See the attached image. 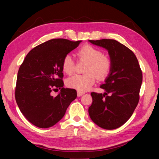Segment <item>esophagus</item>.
Segmentation results:
<instances>
[{
    "mask_svg": "<svg viewBox=\"0 0 159 159\" xmlns=\"http://www.w3.org/2000/svg\"><path fill=\"white\" fill-rule=\"evenodd\" d=\"M84 94H85V93L81 92V91H77V95H78V97L82 96V95H84Z\"/></svg>",
    "mask_w": 159,
    "mask_h": 159,
    "instance_id": "obj_1",
    "label": "esophagus"
}]
</instances>
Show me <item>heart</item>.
Masks as SVG:
<instances>
[{"label": "heart", "instance_id": "heart-1", "mask_svg": "<svg viewBox=\"0 0 159 159\" xmlns=\"http://www.w3.org/2000/svg\"><path fill=\"white\" fill-rule=\"evenodd\" d=\"M77 56L80 60L88 62L85 72L83 75H75L66 80V85L81 92H84L92 87L95 83L96 76L99 80H104L111 71L112 63L108 57L103 55L100 50L90 45H85L78 50ZM62 71L67 75L74 74L75 63L70 55L64 57L61 63Z\"/></svg>", "mask_w": 159, "mask_h": 159}]
</instances>
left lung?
Masks as SVG:
<instances>
[{"label": "left lung", "instance_id": "obj_1", "mask_svg": "<svg viewBox=\"0 0 159 159\" xmlns=\"http://www.w3.org/2000/svg\"><path fill=\"white\" fill-rule=\"evenodd\" d=\"M89 42L108 51L112 68L105 83L100 85L106 92L91 93L93 103L88 113L99 127L114 130L127 121L138 105L142 70L133 51L116 40H89Z\"/></svg>", "mask_w": 159, "mask_h": 159}]
</instances>
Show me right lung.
<instances>
[{
	"label": "right lung",
	"instance_id": "obj_1",
	"mask_svg": "<svg viewBox=\"0 0 159 159\" xmlns=\"http://www.w3.org/2000/svg\"><path fill=\"white\" fill-rule=\"evenodd\" d=\"M81 41L50 40L33 48L19 69L15 99L21 112L32 124L52 127L63 118L77 97L76 90L63 88L61 63ZM61 89L57 96L52 90Z\"/></svg>",
	"mask_w": 159,
	"mask_h": 159
}]
</instances>
